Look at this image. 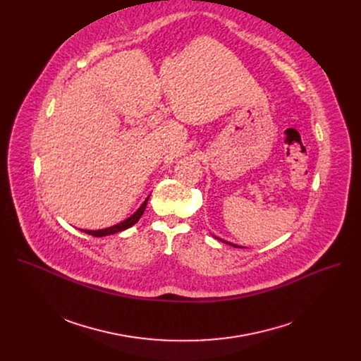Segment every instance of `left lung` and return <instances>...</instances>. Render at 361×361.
I'll return each instance as SVG.
<instances>
[{"mask_svg": "<svg viewBox=\"0 0 361 361\" xmlns=\"http://www.w3.org/2000/svg\"><path fill=\"white\" fill-rule=\"evenodd\" d=\"M214 238H217V240H220V241H223V243H226V244H230V245H233V247H237V248H241L240 245H237V244H233V243H230V241H226V240H223V238H220V237H216L214 235Z\"/></svg>", "mask_w": 361, "mask_h": 361, "instance_id": "obj_1", "label": "left lung"}]
</instances>
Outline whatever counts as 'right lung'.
I'll list each match as a JSON object with an SVG mask.
<instances>
[{
	"label": "right lung",
	"instance_id": "add662e5",
	"mask_svg": "<svg viewBox=\"0 0 361 361\" xmlns=\"http://www.w3.org/2000/svg\"><path fill=\"white\" fill-rule=\"evenodd\" d=\"M148 198H149V197L145 198V201L140 205V209H138L133 216H130L127 220H124V221H121V223H118V224H116V226H111V227H107V228H102V230H84V231H85L87 234L94 235V237H104V235L117 234V233H120V231H124V230L130 228L131 226H134V224L141 219V216H142V213H144V210H145V207H147Z\"/></svg>",
	"mask_w": 361,
	"mask_h": 361
}]
</instances>
